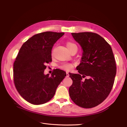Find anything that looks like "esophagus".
Instances as JSON below:
<instances>
[{
	"mask_svg": "<svg viewBox=\"0 0 127 127\" xmlns=\"http://www.w3.org/2000/svg\"><path fill=\"white\" fill-rule=\"evenodd\" d=\"M66 77H69V72H66Z\"/></svg>",
	"mask_w": 127,
	"mask_h": 127,
	"instance_id": "34e87169",
	"label": "esophagus"
}]
</instances>
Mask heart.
I'll list each match as a JSON object with an SVG mask.
<instances>
[{"instance_id": "obj_1", "label": "heart", "mask_w": 127, "mask_h": 127, "mask_svg": "<svg viewBox=\"0 0 127 127\" xmlns=\"http://www.w3.org/2000/svg\"><path fill=\"white\" fill-rule=\"evenodd\" d=\"M67 47L68 48H71L74 47H77V46L75 44L72 43V42H68L67 44ZM60 68L66 70H70L72 68V65L70 64H63Z\"/></svg>"}]
</instances>
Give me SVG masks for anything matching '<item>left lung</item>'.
Returning a JSON list of instances; mask_svg holds the SVG:
<instances>
[{"instance_id": "8db88e82", "label": "left lung", "mask_w": 127, "mask_h": 127, "mask_svg": "<svg viewBox=\"0 0 127 127\" xmlns=\"http://www.w3.org/2000/svg\"><path fill=\"white\" fill-rule=\"evenodd\" d=\"M82 48L79 74L69 76L72 84L69 88L72 101L83 108H92L101 104L112 90L116 75V64L112 48L105 40L92 32L72 33ZM87 76V79L82 78Z\"/></svg>"}]
</instances>
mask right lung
I'll return each mask as SVG.
<instances>
[{"instance_id":"1","label":"right lung","mask_w":127,"mask_h":127,"mask_svg":"<svg viewBox=\"0 0 127 127\" xmlns=\"http://www.w3.org/2000/svg\"><path fill=\"white\" fill-rule=\"evenodd\" d=\"M64 33L45 32L33 35L22 45L13 66L14 81L21 96L34 105L47 103L53 97L66 76L56 69L51 76L44 74L45 64L52 61L53 45Z\"/></svg>"}]
</instances>
